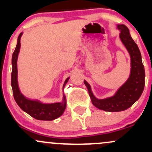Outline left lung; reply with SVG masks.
I'll return each mask as SVG.
<instances>
[{
    "instance_id": "8db88e82",
    "label": "left lung",
    "mask_w": 152,
    "mask_h": 152,
    "mask_svg": "<svg viewBox=\"0 0 152 152\" xmlns=\"http://www.w3.org/2000/svg\"><path fill=\"white\" fill-rule=\"evenodd\" d=\"M119 38L130 56V73L127 80L118 89L114 95L105 99H98L93 94L91 86L86 80L84 83L96 107L107 112H121L135 103L142 95L145 86V69L138 46L130 35L129 30L124 24H118Z\"/></svg>"
}]
</instances>
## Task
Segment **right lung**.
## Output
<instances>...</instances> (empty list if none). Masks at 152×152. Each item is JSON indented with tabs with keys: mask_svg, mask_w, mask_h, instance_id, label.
Returning <instances> with one entry per match:
<instances>
[{
	"mask_svg": "<svg viewBox=\"0 0 152 152\" xmlns=\"http://www.w3.org/2000/svg\"><path fill=\"white\" fill-rule=\"evenodd\" d=\"M23 32H21L18 38L16 48L12 54V72L11 76V85L15 100L22 110L34 118L40 121H53L60 117L66 108V97L63 93L62 101L60 102H54L51 104H45L37 99H31L26 98L19 88L18 81V58L20 50V39ZM70 77H67L63 85L65 86L68 82Z\"/></svg>",
	"mask_w": 152,
	"mask_h": 152,
	"instance_id": "add662e5",
	"label": "right lung"
}]
</instances>
